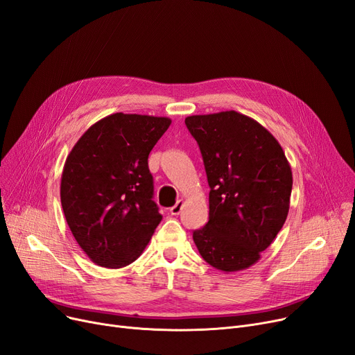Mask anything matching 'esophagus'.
Segmentation results:
<instances>
[{
  "instance_id": "1",
  "label": "esophagus",
  "mask_w": 355,
  "mask_h": 355,
  "mask_svg": "<svg viewBox=\"0 0 355 355\" xmlns=\"http://www.w3.org/2000/svg\"><path fill=\"white\" fill-rule=\"evenodd\" d=\"M182 207H184V202H182V200H178V202H177L171 209H169V213L174 214V216H177V214H180V213H181Z\"/></svg>"
}]
</instances>
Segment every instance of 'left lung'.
Segmentation results:
<instances>
[{
    "label": "left lung",
    "instance_id": "left-lung-1",
    "mask_svg": "<svg viewBox=\"0 0 355 355\" xmlns=\"http://www.w3.org/2000/svg\"><path fill=\"white\" fill-rule=\"evenodd\" d=\"M209 181V222L193 232L200 255L225 272L250 268L288 214L293 174L279 141L235 110L186 117Z\"/></svg>",
    "mask_w": 355,
    "mask_h": 355
}]
</instances>
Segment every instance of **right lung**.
I'll return each instance as SVG.
<instances>
[{
	"label": "right lung",
	"mask_w": 355,
	"mask_h": 355,
	"mask_svg": "<svg viewBox=\"0 0 355 355\" xmlns=\"http://www.w3.org/2000/svg\"><path fill=\"white\" fill-rule=\"evenodd\" d=\"M171 119L114 113L94 123L67 157L60 203L92 263L121 268L141 257L162 220L148 157Z\"/></svg>",
	"instance_id": "right-lung-1"
}]
</instances>
